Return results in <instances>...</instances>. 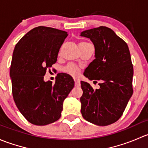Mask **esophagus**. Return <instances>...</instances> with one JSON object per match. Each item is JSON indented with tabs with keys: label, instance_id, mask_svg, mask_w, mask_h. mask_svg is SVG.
<instances>
[{
	"label": "esophagus",
	"instance_id": "34e87169",
	"mask_svg": "<svg viewBox=\"0 0 148 148\" xmlns=\"http://www.w3.org/2000/svg\"><path fill=\"white\" fill-rule=\"evenodd\" d=\"M74 81L75 82V86H80L81 83H80V80L78 78H74Z\"/></svg>",
	"mask_w": 148,
	"mask_h": 148
}]
</instances>
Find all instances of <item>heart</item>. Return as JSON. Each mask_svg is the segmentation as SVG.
<instances>
[{
    "mask_svg": "<svg viewBox=\"0 0 148 148\" xmlns=\"http://www.w3.org/2000/svg\"><path fill=\"white\" fill-rule=\"evenodd\" d=\"M83 43H84V42H83ZM81 44H82V43H81ZM64 71L66 73H67V74H70V75H71V76L77 75L79 73L78 68H77L76 66H74L73 64L67 65L66 66L64 69Z\"/></svg>",
    "mask_w": 148,
    "mask_h": 148,
    "instance_id": "b5f03b06",
    "label": "heart"
}]
</instances>
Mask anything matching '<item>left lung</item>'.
<instances>
[{
    "label": "left lung",
    "mask_w": 148,
    "mask_h": 148,
    "mask_svg": "<svg viewBox=\"0 0 148 148\" xmlns=\"http://www.w3.org/2000/svg\"><path fill=\"white\" fill-rule=\"evenodd\" d=\"M80 36L89 38L95 51V59L84 75L101 82L99 89L94 90L89 83L81 81L82 114L91 123L107 126L120 118L133 93L129 48L114 31L105 26L86 30Z\"/></svg>",
    "instance_id": "left-lung-1"
}]
</instances>
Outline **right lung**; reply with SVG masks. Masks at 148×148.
I'll return each mask as SVG.
<instances>
[{
    "instance_id": "obj_1",
    "label": "right lung",
    "mask_w": 148,
    "mask_h": 148,
    "mask_svg": "<svg viewBox=\"0 0 148 148\" xmlns=\"http://www.w3.org/2000/svg\"><path fill=\"white\" fill-rule=\"evenodd\" d=\"M67 36L66 31L38 26L15 46L10 69L13 99L34 125H46L59 120L64 101L74 88V79L66 74H58L54 84L44 79L46 69L56 62Z\"/></svg>"
}]
</instances>
